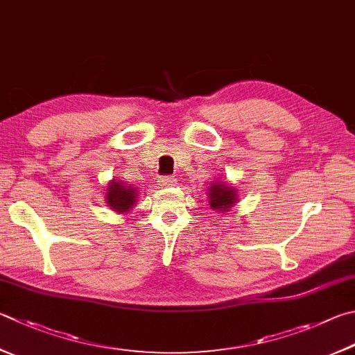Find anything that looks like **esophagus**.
Returning <instances> with one entry per match:
<instances>
[{
	"label": "esophagus",
	"instance_id": "34e87169",
	"mask_svg": "<svg viewBox=\"0 0 355 355\" xmlns=\"http://www.w3.org/2000/svg\"><path fill=\"white\" fill-rule=\"evenodd\" d=\"M175 182H177V180L173 178V177H169V175L158 178L159 186H164V188H169V186H173V184H175Z\"/></svg>",
	"mask_w": 355,
	"mask_h": 355
}]
</instances>
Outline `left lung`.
Wrapping results in <instances>:
<instances>
[{
  "label": "left lung",
  "mask_w": 355,
  "mask_h": 355,
  "mask_svg": "<svg viewBox=\"0 0 355 355\" xmlns=\"http://www.w3.org/2000/svg\"><path fill=\"white\" fill-rule=\"evenodd\" d=\"M208 202L212 209L227 212L237 203V191L228 183L214 182L208 188Z\"/></svg>",
  "instance_id": "1"
}]
</instances>
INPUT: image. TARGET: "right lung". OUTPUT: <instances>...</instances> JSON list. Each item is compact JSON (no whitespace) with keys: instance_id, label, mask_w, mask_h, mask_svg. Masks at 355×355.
<instances>
[{"instance_id":"right-lung-1","label":"right lung","mask_w":355,"mask_h":355,"mask_svg":"<svg viewBox=\"0 0 355 355\" xmlns=\"http://www.w3.org/2000/svg\"><path fill=\"white\" fill-rule=\"evenodd\" d=\"M138 194H137V189L132 188V186H127L122 182H116V180H112L110 183H108V188H107V205L110 206V208L116 212H122V214H125V212L130 211L135 202H137Z\"/></svg>"}]
</instances>
